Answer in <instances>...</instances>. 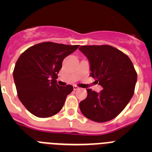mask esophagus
<instances>
[{
  "label": "esophagus",
  "instance_id": "esophagus-1",
  "mask_svg": "<svg viewBox=\"0 0 152 152\" xmlns=\"http://www.w3.org/2000/svg\"><path fill=\"white\" fill-rule=\"evenodd\" d=\"M73 89H74V91H77V90H79V89H80V88H79L78 87H77V86L74 85L73 86Z\"/></svg>",
  "mask_w": 152,
  "mask_h": 152
}]
</instances>
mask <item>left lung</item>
<instances>
[{"instance_id":"1","label":"left lung","mask_w":152,"mask_h":152,"mask_svg":"<svg viewBox=\"0 0 152 152\" xmlns=\"http://www.w3.org/2000/svg\"><path fill=\"white\" fill-rule=\"evenodd\" d=\"M91 65V76L103 89L99 94L87 89L88 96L79 103L85 117L104 123L124 110L135 91L137 73L128 56L108 45H82L79 48Z\"/></svg>"}]
</instances>
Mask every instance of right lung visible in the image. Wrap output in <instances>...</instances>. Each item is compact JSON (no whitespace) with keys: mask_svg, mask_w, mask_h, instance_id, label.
<instances>
[{"mask_svg":"<svg viewBox=\"0 0 152 152\" xmlns=\"http://www.w3.org/2000/svg\"><path fill=\"white\" fill-rule=\"evenodd\" d=\"M78 47L45 42L29 47L19 57L13 73L17 95L34 116L50 117L61 110L73 87L58 85L56 79L64 58Z\"/></svg>","mask_w":152,"mask_h":152,"instance_id":"right-lung-1","label":"right lung"}]
</instances>
